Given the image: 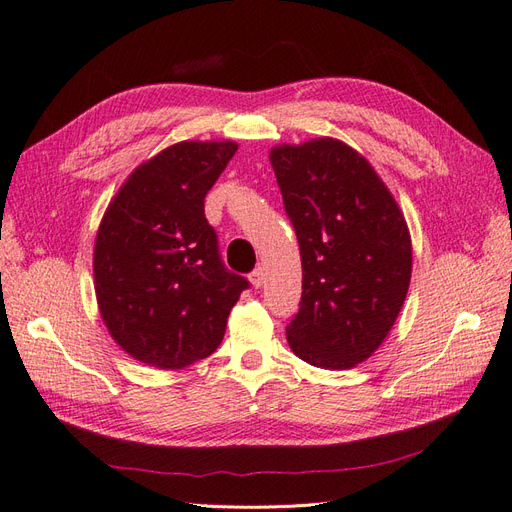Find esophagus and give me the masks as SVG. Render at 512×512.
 Masks as SVG:
<instances>
[{"label":"esophagus","instance_id":"1","mask_svg":"<svg viewBox=\"0 0 512 512\" xmlns=\"http://www.w3.org/2000/svg\"><path fill=\"white\" fill-rule=\"evenodd\" d=\"M250 282H252L254 288H260L262 284H265V269H262V267L254 269V271L250 273Z\"/></svg>","mask_w":512,"mask_h":512}]
</instances>
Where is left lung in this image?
<instances>
[{
  "mask_svg": "<svg viewBox=\"0 0 512 512\" xmlns=\"http://www.w3.org/2000/svg\"><path fill=\"white\" fill-rule=\"evenodd\" d=\"M269 158L303 267L288 344L309 365L350 369L380 348L406 301L404 213L371 164L337 138L273 147Z\"/></svg>",
  "mask_w": 512,
  "mask_h": 512,
  "instance_id": "1",
  "label": "left lung"
}]
</instances>
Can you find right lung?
I'll return each instance as SVG.
<instances>
[{"instance_id": "1", "label": "right lung", "mask_w": 512, "mask_h": 512, "mask_svg": "<svg viewBox=\"0 0 512 512\" xmlns=\"http://www.w3.org/2000/svg\"><path fill=\"white\" fill-rule=\"evenodd\" d=\"M232 141H183L138 166L108 205L94 250L96 297L115 342L136 361L183 369L218 350L250 288L220 258L205 196Z\"/></svg>"}]
</instances>
